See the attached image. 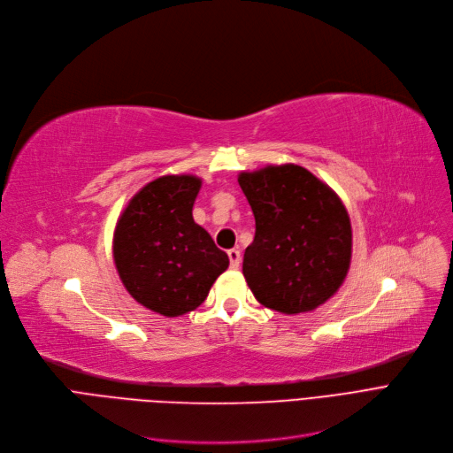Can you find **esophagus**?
<instances>
[{
    "label": "esophagus",
    "instance_id": "esophagus-1",
    "mask_svg": "<svg viewBox=\"0 0 453 453\" xmlns=\"http://www.w3.org/2000/svg\"><path fill=\"white\" fill-rule=\"evenodd\" d=\"M226 254H228V260H230V267L238 269L240 264H242V252L238 249H230Z\"/></svg>",
    "mask_w": 453,
    "mask_h": 453
}]
</instances>
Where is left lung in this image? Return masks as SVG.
Segmentation results:
<instances>
[{
    "label": "left lung",
    "instance_id": "8db88e82",
    "mask_svg": "<svg viewBox=\"0 0 453 453\" xmlns=\"http://www.w3.org/2000/svg\"><path fill=\"white\" fill-rule=\"evenodd\" d=\"M238 182L256 219L243 274L257 303L288 315L325 304L352 257V226L341 199L295 164L242 173Z\"/></svg>",
    "mask_w": 453,
    "mask_h": 453
}]
</instances>
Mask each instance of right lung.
Masks as SVG:
<instances>
[{
    "mask_svg": "<svg viewBox=\"0 0 453 453\" xmlns=\"http://www.w3.org/2000/svg\"><path fill=\"white\" fill-rule=\"evenodd\" d=\"M201 179L165 175L143 186L114 232V262L125 289L150 311L179 317L199 308L228 256L193 221Z\"/></svg>",
    "mask_w": 453,
    "mask_h": 453,
    "instance_id": "1",
    "label": "right lung"
}]
</instances>
